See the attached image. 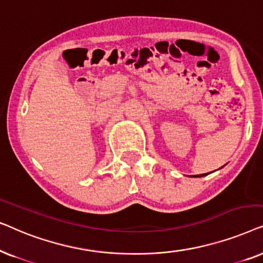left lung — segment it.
<instances>
[{"label": "left lung", "mask_w": 263, "mask_h": 263, "mask_svg": "<svg viewBox=\"0 0 263 263\" xmlns=\"http://www.w3.org/2000/svg\"><path fill=\"white\" fill-rule=\"evenodd\" d=\"M206 174H203V175H196V177H199V176H204Z\"/></svg>", "instance_id": "obj_1"}]
</instances>
